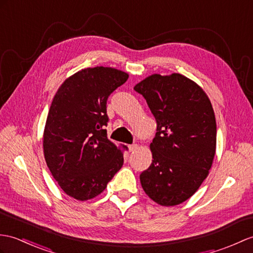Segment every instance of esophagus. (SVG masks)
Listing matches in <instances>:
<instances>
[{
  "label": "esophagus",
  "instance_id": "1",
  "mask_svg": "<svg viewBox=\"0 0 253 253\" xmlns=\"http://www.w3.org/2000/svg\"><path fill=\"white\" fill-rule=\"evenodd\" d=\"M128 148H129V151H130V152H134L136 150H138V145L137 144H130V145H128Z\"/></svg>",
  "mask_w": 253,
  "mask_h": 253
}]
</instances>
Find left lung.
Segmentation results:
<instances>
[{"mask_svg":"<svg viewBox=\"0 0 253 253\" xmlns=\"http://www.w3.org/2000/svg\"><path fill=\"white\" fill-rule=\"evenodd\" d=\"M146 100L157 129L142 189L161 206L189 199L209 174L216 148L212 104L203 88L180 73L152 74L133 87Z\"/></svg>","mask_w":253,"mask_h":253,"instance_id":"8db88e82","label":"left lung"}]
</instances>
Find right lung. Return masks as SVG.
<instances>
[{
	"label": "right lung",
	"mask_w": 253,
	"mask_h": 253,
	"mask_svg": "<svg viewBox=\"0 0 253 253\" xmlns=\"http://www.w3.org/2000/svg\"><path fill=\"white\" fill-rule=\"evenodd\" d=\"M111 67L81 71L63 82L52 99L43 133L44 157L61 190L74 199L101 194L122 168L127 146L107 137V100L128 80Z\"/></svg>",
	"instance_id": "obj_1"
}]
</instances>
